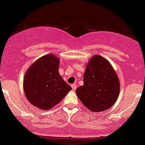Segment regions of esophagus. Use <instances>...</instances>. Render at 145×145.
I'll use <instances>...</instances> for the list:
<instances>
[{
    "label": "esophagus",
    "mask_w": 145,
    "mask_h": 145,
    "mask_svg": "<svg viewBox=\"0 0 145 145\" xmlns=\"http://www.w3.org/2000/svg\"><path fill=\"white\" fill-rule=\"evenodd\" d=\"M71 88H72L73 90H76V89L77 86H76V84H72V85H71Z\"/></svg>",
    "instance_id": "esophagus-1"
}]
</instances>
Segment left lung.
Returning a JSON list of instances; mask_svg holds the SVG:
<instances>
[{"instance_id":"left-lung-1","label":"left lung","mask_w":145,"mask_h":145,"mask_svg":"<svg viewBox=\"0 0 145 145\" xmlns=\"http://www.w3.org/2000/svg\"><path fill=\"white\" fill-rule=\"evenodd\" d=\"M77 96L92 112H102L113 106L120 93V81L110 63L95 54L89 60L84 74V85Z\"/></svg>"}]
</instances>
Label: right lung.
Returning <instances> with one entry per match:
<instances>
[{
	"label": "right lung",
	"instance_id": "add662e5",
	"mask_svg": "<svg viewBox=\"0 0 145 145\" xmlns=\"http://www.w3.org/2000/svg\"><path fill=\"white\" fill-rule=\"evenodd\" d=\"M59 59L49 54L36 60L23 79L25 96L31 104L47 110L58 104L71 90L59 73Z\"/></svg>",
	"mask_w": 145,
	"mask_h": 145
}]
</instances>
